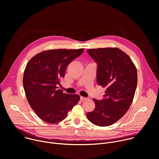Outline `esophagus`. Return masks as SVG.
<instances>
[{"mask_svg": "<svg viewBox=\"0 0 159 159\" xmlns=\"http://www.w3.org/2000/svg\"><path fill=\"white\" fill-rule=\"evenodd\" d=\"M88 99V98H87V97H80V100H82V101H84V100H87Z\"/></svg>", "mask_w": 159, "mask_h": 159, "instance_id": "esophagus-1", "label": "esophagus"}]
</instances>
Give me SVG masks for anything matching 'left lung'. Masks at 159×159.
I'll use <instances>...</instances> for the list:
<instances>
[{"instance_id": "obj_1", "label": "left lung", "mask_w": 159, "mask_h": 159, "mask_svg": "<svg viewBox=\"0 0 159 159\" xmlns=\"http://www.w3.org/2000/svg\"><path fill=\"white\" fill-rule=\"evenodd\" d=\"M87 52L97 64V84L107 87L102 99H93L95 108L87 117L95 125L109 126L122 118L130 106L137 84V69L130 58L117 48Z\"/></svg>"}]
</instances>
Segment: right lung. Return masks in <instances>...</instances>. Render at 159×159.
<instances>
[{"mask_svg":"<svg viewBox=\"0 0 159 159\" xmlns=\"http://www.w3.org/2000/svg\"><path fill=\"white\" fill-rule=\"evenodd\" d=\"M84 48L57 49L42 52L26 66L23 85L27 101L37 116L48 124L58 123L78 103L77 94L59 89L67 66L80 56Z\"/></svg>","mask_w":159,"mask_h":159,"instance_id":"obj_1","label":"right lung"}]
</instances>
